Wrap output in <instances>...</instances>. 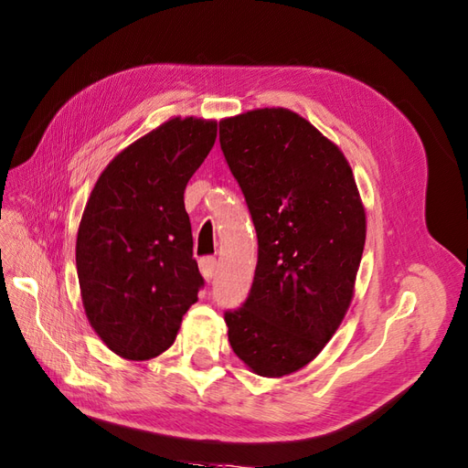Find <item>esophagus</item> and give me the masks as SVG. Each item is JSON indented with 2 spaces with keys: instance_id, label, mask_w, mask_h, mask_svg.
<instances>
[{
  "instance_id": "obj_1",
  "label": "esophagus",
  "mask_w": 468,
  "mask_h": 468,
  "mask_svg": "<svg viewBox=\"0 0 468 468\" xmlns=\"http://www.w3.org/2000/svg\"><path fill=\"white\" fill-rule=\"evenodd\" d=\"M199 271L203 274V279L211 281L215 271H218V259H215V257H201L199 259Z\"/></svg>"
}]
</instances>
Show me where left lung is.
Returning a JSON list of instances; mask_svg holds the SVG:
<instances>
[{
    "mask_svg": "<svg viewBox=\"0 0 468 468\" xmlns=\"http://www.w3.org/2000/svg\"><path fill=\"white\" fill-rule=\"evenodd\" d=\"M221 150L255 223L253 286L227 310L233 352L257 376L304 367L338 330L366 243V211L336 144L292 111L219 122Z\"/></svg>",
    "mask_w": 468,
    "mask_h": 468,
    "instance_id": "obj_1",
    "label": "left lung"
}]
</instances>
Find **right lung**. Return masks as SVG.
<instances>
[{
    "instance_id": "right-lung-1",
    "label": "right lung",
    "mask_w": 468,
    "mask_h": 468,
    "mask_svg": "<svg viewBox=\"0 0 468 468\" xmlns=\"http://www.w3.org/2000/svg\"><path fill=\"white\" fill-rule=\"evenodd\" d=\"M218 138V122L172 118L104 167L77 235L82 306L94 332L126 359L174 344L203 286L184 191Z\"/></svg>"
}]
</instances>
